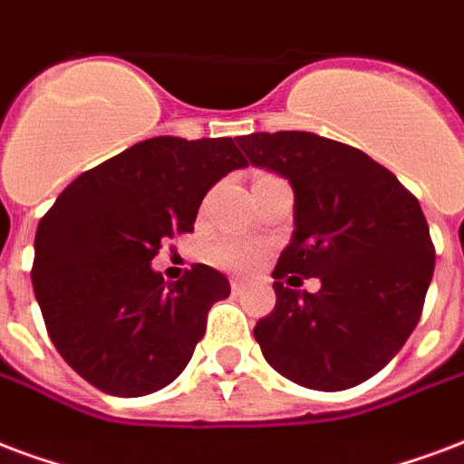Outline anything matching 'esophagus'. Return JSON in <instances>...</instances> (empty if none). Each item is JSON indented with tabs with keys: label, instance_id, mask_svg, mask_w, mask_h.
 I'll use <instances>...</instances> for the list:
<instances>
[{
	"label": "esophagus",
	"instance_id": "obj_1",
	"mask_svg": "<svg viewBox=\"0 0 464 464\" xmlns=\"http://www.w3.org/2000/svg\"><path fill=\"white\" fill-rule=\"evenodd\" d=\"M229 285H232V294H242V291L246 288L245 281H239V278H232V281H229Z\"/></svg>",
	"mask_w": 464,
	"mask_h": 464
}]
</instances>
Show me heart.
<instances>
[{"mask_svg": "<svg viewBox=\"0 0 464 464\" xmlns=\"http://www.w3.org/2000/svg\"><path fill=\"white\" fill-rule=\"evenodd\" d=\"M212 259L218 261L219 266H225V269L246 271L256 264L259 254H256L252 245L227 239V242H218V245L212 246Z\"/></svg>", "mask_w": 464, "mask_h": 464, "instance_id": "b5f03b06", "label": "heart"}]
</instances>
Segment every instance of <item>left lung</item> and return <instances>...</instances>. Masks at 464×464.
<instances>
[{
  "instance_id": "left-lung-1",
  "label": "left lung",
  "mask_w": 464,
  "mask_h": 464,
  "mask_svg": "<svg viewBox=\"0 0 464 464\" xmlns=\"http://www.w3.org/2000/svg\"><path fill=\"white\" fill-rule=\"evenodd\" d=\"M239 146L294 190V235L274 269L276 308L254 327L264 360L315 392L367 382L409 340L433 278L420 205L367 153L311 131H261ZM298 276L318 277L319 294L280 281Z\"/></svg>"
}]
</instances>
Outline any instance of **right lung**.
Instances as JSON below:
<instances>
[{
    "mask_svg": "<svg viewBox=\"0 0 464 464\" xmlns=\"http://www.w3.org/2000/svg\"><path fill=\"white\" fill-rule=\"evenodd\" d=\"M245 156L225 139L153 137L85 170L38 222L34 294L55 350L112 396H146L186 369L229 281L193 264L163 281L161 239L190 232L205 193Z\"/></svg>",
    "mask_w": 464,
    "mask_h": 464,
    "instance_id": "obj_1",
    "label": "right lung"
}]
</instances>
